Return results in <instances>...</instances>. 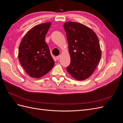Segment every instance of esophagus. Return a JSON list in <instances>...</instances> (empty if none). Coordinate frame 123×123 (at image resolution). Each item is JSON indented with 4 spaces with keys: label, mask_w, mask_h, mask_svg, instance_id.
<instances>
[{
    "label": "esophagus",
    "mask_w": 123,
    "mask_h": 123,
    "mask_svg": "<svg viewBox=\"0 0 123 123\" xmlns=\"http://www.w3.org/2000/svg\"><path fill=\"white\" fill-rule=\"evenodd\" d=\"M59 57H60V55H58V56H57L56 57V59H57V60H58L59 58Z\"/></svg>",
    "instance_id": "1"
}]
</instances>
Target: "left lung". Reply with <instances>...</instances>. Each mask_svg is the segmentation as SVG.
Returning <instances> with one entry per match:
<instances>
[{"instance_id":"1","label":"left lung","mask_w":123,"mask_h":123,"mask_svg":"<svg viewBox=\"0 0 123 123\" xmlns=\"http://www.w3.org/2000/svg\"><path fill=\"white\" fill-rule=\"evenodd\" d=\"M71 57L67 70L77 80L89 77L101 58L97 35L91 29L80 23L69 21L64 24Z\"/></svg>"}]
</instances>
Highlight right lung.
Wrapping results in <instances>:
<instances>
[{
	"instance_id": "1",
	"label": "right lung",
	"mask_w": 123,
	"mask_h": 123,
	"mask_svg": "<svg viewBox=\"0 0 123 123\" xmlns=\"http://www.w3.org/2000/svg\"><path fill=\"white\" fill-rule=\"evenodd\" d=\"M51 24L47 23L35 26L27 33L20 43L18 58L25 71L31 77H42L54 65L45 42V36Z\"/></svg>"
}]
</instances>
